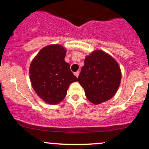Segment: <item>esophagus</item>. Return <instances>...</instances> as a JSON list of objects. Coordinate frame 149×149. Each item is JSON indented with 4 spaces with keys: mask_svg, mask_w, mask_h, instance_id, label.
I'll list each match as a JSON object with an SVG mask.
<instances>
[{
    "mask_svg": "<svg viewBox=\"0 0 149 149\" xmlns=\"http://www.w3.org/2000/svg\"><path fill=\"white\" fill-rule=\"evenodd\" d=\"M79 73H80V71H76V72L74 73V75L77 77V78H78V76H79Z\"/></svg>",
    "mask_w": 149,
    "mask_h": 149,
    "instance_id": "34e87169",
    "label": "esophagus"
}]
</instances>
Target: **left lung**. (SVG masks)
Here are the masks:
<instances>
[{
	"label": "left lung",
	"mask_w": 149,
	"mask_h": 149,
	"mask_svg": "<svg viewBox=\"0 0 149 149\" xmlns=\"http://www.w3.org/2000/svg\"><path fill=\"white\" fill-rule=\"evenodd\" d=\"M84 63L78 79L88 100L100 104L112 98L121 79L117 61L103 51L96 50L85 57Z\"/></svg>",
	"instance_id": "8db88e82"
}]
</instances>
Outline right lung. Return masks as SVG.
I'll return each instance as SVG.
<instances>
[{"instance_id": "add662e5", "label": "right lung", "mask_w": 149, "mask_h": 149, "mask_svg": "<svg viewBox=\"0 0 149 149\" xmlns=\"http://www.w3.org/2000/svg\"><path fill=\"white\" fill-rule=\"evenodd\" d=\"M66 49L59 45L43 47L30 65L32 87L46 103L57 104L66 97L69 85L78 81L64 61Z\"/></svg>"}]
</instances>
